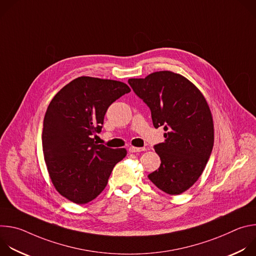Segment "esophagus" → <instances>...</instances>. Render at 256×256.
<instances>
[{"mask_svg":"<svg viewBox=\"0 0 256 256\" xmlns=\"http://www.w3.org/2000/svg\"><path fill=\"white\" fill-rule=\"evenodd\" d=\"M128 151L130 153H138V152H142L146 151V148H138V147H130Z\"/></svg>","mask_w":256,"mask_h":256,"instance_id":"1","label":"esophagus"}]
</instances>
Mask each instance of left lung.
Segmentation results:
<instances>
[{
  "instance_id": "left-lung-1",
  "label": "left lung",
  "mask_w": 256,
  "mask_h": 256,
  "mask_svg": "<svg viewBox=\"0 0 256 256\" xmlns=\"http://www.w3.org/2000/svg\"><path fill=\"white\" fill-rule=\"evenodd\" d=\"M128 84L151 110L155 128L162 126L165 142L154 146L161 159L149 179L168 194L188 190L202 175L214 146V124L200 91L184 76L156 72Z\"/></svg>"
}]
</instances>
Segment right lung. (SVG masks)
<instances>
[{
    "mask_svg": "<svg viewBox=\"0 0 256 256\" xmlns=\"http://www.w3.org/2000/svg\"><path fill=\"white\" fill-rule=\"evenodd\" d=\"M130 87L120 81L79 77L50 101L44 120L42 151L56 190L68 200L87 204L105 188L126 149L98 144L108 107Z\"/></svg>",
    "mask_w": 256,
    "mask_h": 256,
    "instance_id": "obj_1",
    "label": "right lung"
}]
</instances>
